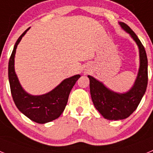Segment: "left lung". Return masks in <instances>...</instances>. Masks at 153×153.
<instances>
[{
  "instance_id": "left-lung-1",
  "label": "left lung",
  "mask_w": 153,
  "mask_h": 153,
  "mask_svg": "<svg viewBox=\"0 0 153 153\" xmlns=\"http://www.w3.org/2000/svg\"><path fill=\"white\" fill-rule=\"evenodd\" d=\"M121 27L129 33L139 47L140 69L132 88L126 93H118L89 75L91 98L94 106L102 117L109 120H119L129 117L139 106L146 90L148 83V60L145 48L140 39L127 24L119 22Z\"/></svg>"
}]
</instances>
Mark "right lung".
Here are the masks:
<instances>
[{
  "label": "right lung",
  "mask_w": 153,
  "mask_h": 153,
  "mask_svg": "<svg viewBox=\"0 0 153 153\" xmlns=\"http://www.w3.org/2000/svg\"><path fill=\"white\" fill-rule=\"evenodd\" d=\"M29 29L27 28L20 36L13 47L8 64V78L12 97L17 109L33 122L44 124L56 120L62 114L67 106L70 91L80 75L65 79L46 94L33 96L27 93L21 86L14 70V57L17 45Z\"/></svg>",
  "instance_id": "obj_1"
}]
</instances>
